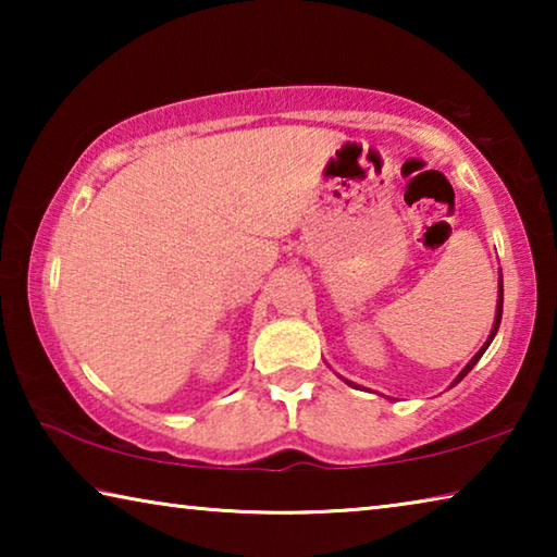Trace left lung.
I'll use <instances>...</instances> for the list:
<instances>
[{
    "mask_svg": "<svg viewBox=\"0 0 557 557\" xmlns=\"http://www.w3.org/2000/svg\"><path fill=\"white\" fill-rule=\"evenodd\" d=\"M502 314H504V280H502V275H498V299H496V317H494V326H492V334H488V338H486V342H484V346L482 348H479V351L474 354V356H471V361L465 366V369H461L459 371V375H457V379L455 381H451L449 383V388H455V385L461 381V379H465V375L471 371V369H474V366L479 363V358H482L484 356V351H486V348H488V344H492L494 342V336H496V332H498V324H502ZM344 383H348V385H351V388H361V385H356V383H351V381H346L344 379Z\"/></svg>",
    "mask_w": 557,
    "mask_h": 557,
    "instance_id": "1",
    "label": "left lung"
}]
</instances>
